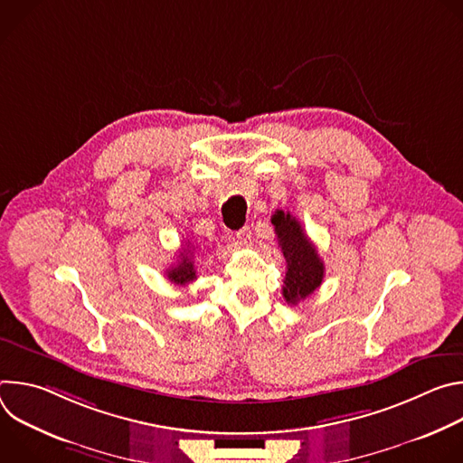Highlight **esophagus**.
I'll return each mask as SVG.
<instances>
[{
	"label": "esophagus",
	"instance_id": "esophagus-1",
	"mask_svg": "<svg viewBox=\"0 0 463 463\" xmlns=\"http://www.w3.org/2000/svg\"><path fill=\"white\" fill-rule=\"evenodd\" d=\"M236 240L241 243V245H252V231L249 227H243L236 232Z\"/></svg>",
	"mask_w": 463,
	"mask_h": 463
}]
</instances>
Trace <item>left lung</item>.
I'll return each mask as SVG.
<instances>
[{
	"label": "left lung",
	"instance_id": "1",
	"mask_svg": "<svg viewBox=\"0 0 463 463\" xmlns=\"http://www.w3.org/2000/svg\"><path fill=\"white\" fill-rule=\"evenodd\" d=\"M271 223L286 258V279L282 295L288 304L295 306L320 288L324 279V263L317 247L306 236L300 222L284 211H275Z\"/></svg>",
	"mask_w": 463,
	"mask_h": 463
}]
</instances>
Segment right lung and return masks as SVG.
Returning <instances> with one entry per match:
<instances>
[{
    "label": "right lung",
    "instance_id": "add662e5",
    "mask_svg": "<svg viewBox=\"0 0 463 463\" xmlns=\"http://www.w3.org/2000/svg\"><path fill=\"white\" fill-rule=\"evenodd\" d=\"M194 252H195V245H192L190 241H186V247H183L179 250L177 261L174 263L172 268L166 269V277L172 284L177 286H186L190 282L195 280V263H194Z\"/></svg>",
    "mask_w": 463,
    "mask_h": 463
}]
</instances>
